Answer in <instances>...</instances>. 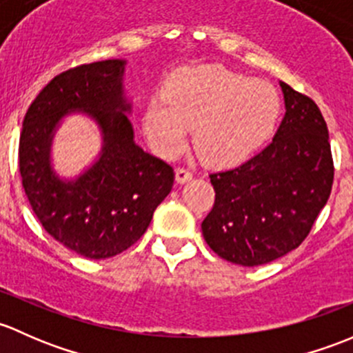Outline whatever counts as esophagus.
Wrapping results in <instances>:
<instances>
[{
  "label": "esophagus",
  "instance_id": "34e87169",
  "mask_svg": "<svg viewBox=\"0 0 353 353\" xmlns=\"http://www.w3.org/2000/svg\"><path fill=\"white\" fill-rule=\"evenodd\" d=\"M175 176H176L178 183H185V181L192 180V176H194V173H192L188 168H176Z\"/></svg>",
  "mask_w": 353,
  "mask_h": 353
}]
</instances>
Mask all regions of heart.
Instances as JSON below:
<instances>
[{
    "label": "heart",
    "instance_id": "1",
    "mask_svg": "<svg viewBox=\"0 0 353 353\" xmlns=\"http://www.w3.org/2000/svg\"><path fill=\"white\" fill-rule=\"evenodd\" d=\"M277 117L279 97L268 83L203 66L170 81L165 98H152L143 125L152 148L166 158L180 154L187 130H194V148L203 161L230 165L252 154Z\"/></svg>",
    "mask_w": 353,
    "mask_h": 353
}]
</instances>
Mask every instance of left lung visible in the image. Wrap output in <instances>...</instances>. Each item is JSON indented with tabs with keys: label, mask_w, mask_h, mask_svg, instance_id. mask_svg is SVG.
I'll return each instance as SVG.
<instances>
[{
	"label": "left lung",
	"mask_w": 353,
	"mask_h": 353,
	"mask_svg": "<svg viewBox=\"0 0 353 353\" xmlns=\"http://www.w3.org/2000/svg\"><path fill=\"white\" fill-rule=\"evenodd\" d=\"M285 115L274 141L236 168L210 173L216 199L202 221L214 253L255 267L296 250L328 202V127L310 97L282 83Z\"/></svg>",
	"instance_id": "1"
}]
</instances>
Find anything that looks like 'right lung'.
I'll list each match as a JSON object with an SVG mask.
<instances>
[{
    "instance_id": "1",
    "label": "right lung",
    "mask_w": 353,
    "mask_h": 353,
    "mask_svg": "<svg viewBox=\"0 0 353 353\" xmlns=\"http://www.w3.org/2000/svg\"><path fill=\"white\" fill-rule=\"evenodd\" d=\"M125 61L81 64L50 79L23 119L18 148L21 185L35 216L54 239L78 255L101 260L130 248L170 194L175 172L134 143L122 90ZM81 110L102 129L99 161L72 182L50 168V144L68 111Z\"/></svg>"
}]
</instances>
